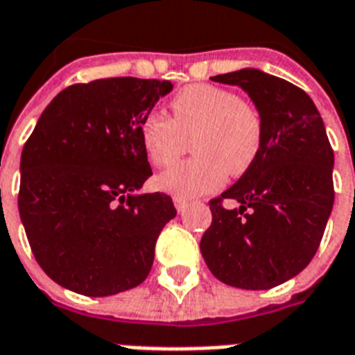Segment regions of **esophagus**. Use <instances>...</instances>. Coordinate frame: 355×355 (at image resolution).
<instances>
[{"label": "esophagus", "mask_w": 355, "mask_h": 355, "mask_svg": "<svg viewBox=\"0 0 355 355\" xmlns=\"http://www.w3.org/2000/svg\"><path fill=\"white\" fill-rule=\"evenodd\" d=\"M174 205H175V209H178V213H183V211L189 207V202H187V200H183V198L175 196L174 198Z\"/></svg>", "instance_id": "34e87169"}]
</instances>
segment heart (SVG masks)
<instances>
[{
	"mask_svg": "<svg viewBox=\"0 0 355 355\" xmlns=\"http://www.w3.org/2000/svg\"><path fill=\"white\" fill-rule=\"evenodd\" d=\"M172 118L152 112L142 118L140 144L155 166L174 163L187 150L196 157L170 166L157 178L161 191L194 198L216 191L227 170L241 175L254 164L263 142L259 112L232 90L213 85H191L170 101Z\"/></svg>",
	"mask_w": 355,
	"mask_h": 355,
	"instance_id": "1",
	"label": "heart"
}]
</instances>
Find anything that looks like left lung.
<instances>
[{
	"mask_svg": "<svg viewBox=\"0 0 355 355\" xmlns=\"http://www.w3.org/2000/svg\"><path fill=\"white\" fill-rule=\"evenodd\" d=\"M211 79L250 96L263 142L237 183L209 202L213 222L200 250L222 283L272 289L300 274L317 254L334 207V150L313 100L289 81L257 68ZM222 199L237 201L239 209L222 208Z\"/></svg>",
	"mask_w": 355,
	"mask_h": 355,
	"instance_id": "obj_1",
	"label": "left lung"
}]
</instances>
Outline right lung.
Instances as JSON below:
<instances>
[{
  "label": "right lung",
  "instance_id": "right-lung-1",
  "mask_svg": "<svg viewBox=\"0 0 355 355\" xmlns=\"http://www.w3.org/2000/svg\"><path fill=\"white\" fill-rule=\"evenodd\" d=\"M170 81L96 79L55 96L20 161L21 224L35 259L60 287L111 296L144 282L161 230L175 216L152 175L139 128Z\"/></svg>",
  "mask_w": 355,
  "mask_h": 355
}]
</instances>
